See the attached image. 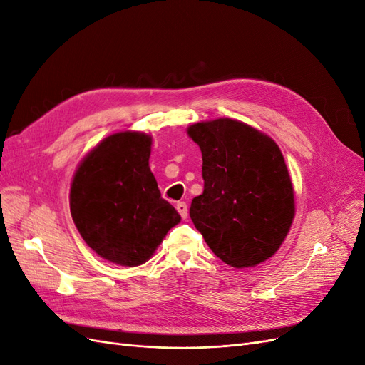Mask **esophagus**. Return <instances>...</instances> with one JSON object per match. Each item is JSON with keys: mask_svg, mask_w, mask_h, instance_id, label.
<instances>
[{"mask_svg": "<svg viewBox=\"0 0 365 365\" xmlns=\"http://www.w3.org/2000/svg\"><path fill=\"white\" fill-rule=\"evenodd\" d=\"M176 210H178V213L181 215L182 219L187 217V215H189V207H187L185 202H176Z\"/></svg>", "mask_w": 365, "mask_h": 365, "instance_id": "obj_1", "label": "esophagus"}]
</instances>
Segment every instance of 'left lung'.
Masks as SVG:
<instances>
[{
	"instance_id": "obj_1",
	"label": "left lung",
	"mask_w": 365,
	"mask_h": 365,
	"mask_svg": "<svg viewBox=\"0 0 365 365\" xmlns=\"http://www.w3.org/2000/svg\"><path fill=\"white\" fill-rule=\"evenodd\" d=\"M187 134L202 152L204 192L190 205L196 230L233 268L269 259L295 215L291 176L279 146L231 118L200 121Z\"/></svg>"
}]
</instances>
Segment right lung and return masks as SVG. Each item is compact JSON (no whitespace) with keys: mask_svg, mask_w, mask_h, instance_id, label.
Segmentation results:
<instances>
[{"mask_svg":"<svg viewBox=\"0 0 365 365\" xmlns=\"http://www.w3.org/2000/svg\"><path fill=\"white\" fill-rule=\"evenodd\" d=\"M150 145L143 132H117L98 143L73 176L70 210L77 230L98 256L121 267L149 260L181 220L150 172Z\"/></svg>","mask_w":365,"mask_h":365,"instance_id":"right-lung-1","label":"right lung"}]
</instances>
